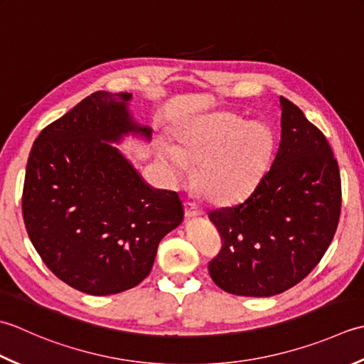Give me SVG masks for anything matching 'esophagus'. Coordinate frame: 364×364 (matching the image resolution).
Instances as JSON below:
<instances>
[{
    "instance_id": "34e87169",
    "label": "esophagus",
    "mask_w": 364,
    "mask_h": 364,
    "mask_svg": "<svg viewBox=\"0 0 364 364\" xmlns=\"http://www.w3.org/2000/svg\"><path fill=\"white\" fill-rule=\"evenodd\" d=\"M185 207V217L187 218H191V217H198V215H201V209H199L198 205H195L193 203H185L183 204Z\"/></svg>"
}]
</instances>
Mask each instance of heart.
Segmentation results:
<instances>
[{"label":"heart","instance_id":"1","mask_svg":"<svg viewBox=\"0 0 364 364\" xmlns=\"http://www.w3.org/2000/svg\"><path fill=\"white\" fill-rule=\"evenodd\" d=\"M273 133L261 122L223 113L188 125L177 133L176 149L163 146L160 159L174 182L198 166L196 188L213 204L240 201L253 190L269 165Z\"/></svg>","mask_w":364,"mask_h":364}]
</instances>
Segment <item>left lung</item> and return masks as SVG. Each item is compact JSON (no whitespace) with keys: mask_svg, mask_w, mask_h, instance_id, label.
<instances>
[{"mask_svg":"<svg viewBox=\"0 0 364 364\" xmlns=\"http://www.w3.org/2000/svg\"><path fill=\"white\" fill-rule=\"evenodd\" d=\"M281 141L269 171L243 203L209 212L221 250L213 283L243 296H272L306 278L335 237L341 176L327 138L286 97Z\"/></svg>","mask_w":364,"mask_h":364,"instance_id":"left-lung-1","label":"left lung"}]
</instances>
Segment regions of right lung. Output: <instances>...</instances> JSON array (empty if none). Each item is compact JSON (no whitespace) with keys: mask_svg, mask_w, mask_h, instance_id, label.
<instances>
[{"mask_svg":"<svg viewBox=\"0 0 364 364\" xmlns=\"http://www.w3.org/2000/svg\"><path fill=\"white\" fill-rule=\"evenodd\" d=\"M129 92L97 91L41 132L29 154L21 210L42 261L89 295L119 294L147 275L160 240L183 220L176 191L154 190L110 143L151 139Z\"/></svg>","mask_w":364,"mask_h":364,"instance_id":"right-lung-1","label":"right lung"}]
</instances>
